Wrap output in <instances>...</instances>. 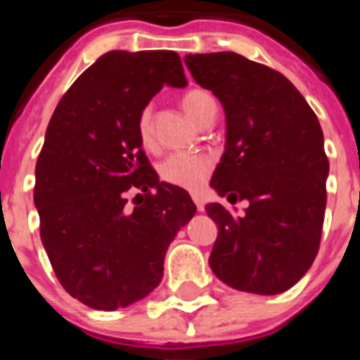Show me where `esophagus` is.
<instances>
[{
    "label": "esophagus",
    "instance_id": "obj_1",
    "mask_svg": "<svg viewBox=\"0 0 360 360\" xmlns=\"http://www.w3.org/2000/svg\"><path fill=\"white\" fill-rule=\"evenodd\" d=\"M192 200H194V203H196L198 211H203V209H205V202H203V198L200 196V194H194Z\"/></svg>",
    "mask_w": 360,
    "mask_h": 360
}]
</instances>
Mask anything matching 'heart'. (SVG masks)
<instances>
[{
	"label": "heart",
	"mask_w": 360,
	"mask_h": 360,
	"mask_svg": "<svg viewBox=\"0 0 360 360\" xmlns=\"http://www.w3.org/2000/svg\"><path fill=\"white\" fill-rule=\"evenodd\" d=\"M181 104L186 114L200 124H209L217 115V103L205 89L194 87L181 97ZM136 130L140 143L146 149L155 147V121H153V108H141L136 121ZM213 169V160L202 153H172L164 158L158 166V175L164 183L181 186L186 191H198L207 181Z\"/></svg>",
	"instance_id": "obj_1"
}]
</instances>
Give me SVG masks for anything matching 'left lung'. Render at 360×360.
Listing matches in <instances>:
<instances>
[{"instance_id": "left-lung-1", "label": "left lung", "mask_w": 360, "mask_h": 360, "mask_svg": "<svg viewBox=\"0 0 360 360\" xmlns=\"http://www.w3.org/2000/svg\"><path fill=\"white\" fill-rule=\"evenodd\" d=\"M185 63L226 112V151L211 186L230 202L248 200L240 219L205 205L219 226L209 265L233 290L282 293L304 276L321 240L329 158L318 117L267 65L236 52L194 53Z\"/></svg>"}]
</instances>
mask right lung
<instances>
[{"mask_svg": "<svg viewBox=\"0 0 360 360\" xmlns=\"http://www.w3.org/2000/svg\"><path fill=\"white\" fill-rule=\"evenodd\" d=\"M166 84L186 86L179 53L106 52L61 97L37 158L48 259L65 291L95 310L149 295L169 243L196 213L188 192L158 181L136 130Z\"/></svg>", "mask_w": 360, "mask_h": 360, "instance_id": "add662e5", "label": "right lung"}]
</instances>
